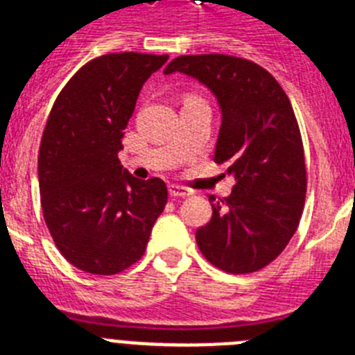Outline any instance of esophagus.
Returning a JSON list of instances; mask_svg holds the SVG:
<instances>
[{"label":"esophagus","instance_id":"1","mask_svg":"<svg viewBox=\"0 0 355 355\" xmlns=\"http://www.w3.org/2000/svg\"><path fill=\"white\" fill-rule=\"evenodd\" d=\"M168 193H171V197H188V196H192V192H190L188 188L180 187V184H171V187H168Z\"/></svg>","mask_w":355,"mask_h":355}]
</instances>
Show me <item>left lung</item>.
Wrapping results in <instances>:
<instances>
[{
  "label": "left lung",
  "instance_id": "1",
  "mask_svg": "<svg viewBox=\"0 0 355 355\" xmlns=\"http://www.w3.org/2000/svg\"><path fill=\"white\" fill-rule=\"evenodd\" d=\"M206 85L220 106L215 162L234 178L231 196L209 197L213 215L197 229L200 252L229 274H250L274 261L299 227L306 163L299 124L270 72L229 55H184L165 67Z\"/></svg>",
  "mask_w": 355,
  "mask_h": 355
}]
</instances>
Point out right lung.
Instances as JSON below:
<instances>
[{
    "label": "right lung",
    "instance_id": "add662e5",
    "mask_svg": "<svg viewBox=\"0 0 355 355\" xmlns=\"http://www.w3.org/2000/svg\"><path fill=\"white\" fill-rule=\"evenodd\" d=\"M168 55L94 58L56 97L39 150L44 220L71 265L94 275L126 270L146 252L167 205L159 178L140 181L119 150L144 83Z\"/></svg>",
    "mask_w": 355,
    "mask_h": 355
}]
</instances>
